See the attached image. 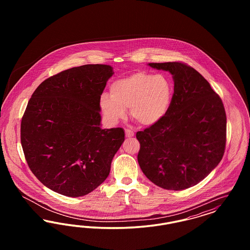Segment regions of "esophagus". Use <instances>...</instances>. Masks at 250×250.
<instances>
[{
    "instance_id": "1",
    "label": "esophagus",
    "mask_w": 250,
    "mask_h": 250,
    "mask_svg": "<svg viewBox=\"0 0 250 250\" xmlns=\"http://www.w3.org/2000/svg\"><path fill=\"white\" fill-rule=\"evenodd\" d=\"M125 137H126V138H131V137L134 136V132L131 130V129L126 128V129L125 130Z\"/></svg>"
}]
</instances>
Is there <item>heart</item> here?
<instances>
[{
    "label": "heart",
    "mask_w": 250,
    "mask_h": 250,
    "mask_svg": "<svg viewBox=\"0 0 250 250\" xmlns=\"http://www.w3.org/2000/svg\"><path fill=\"white\" fill-rule=\"evenodd\" d=\"M110 95L100 97V107L108 122L116 124L126 115L143 125H152L162 119L168 109L172 88L164 75L136 72L113 82Z\"/></svg>",
    "instance_id": "1"
}]
</instances>
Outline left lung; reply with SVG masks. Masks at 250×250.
Segmentation results:
<instances>
[{"label":"left lung","instance_id":"left-lung-1","mask_svg":"<svg viewBox=\"0 0 250 250\" xmlns=\"http://www.w3.org/2000/svg\"><path fill=\"white\" fill-rule=\"evenodd\" d=\"M171 73L174 92L165 116L136 134L138 162L145 176L167 190L199 184L221 161L226 147L227 117L220 96L183 62H151Z\"/></svg>","mask_w":250,"mask_h":250}]
</instances>
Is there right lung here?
Wrapping results in <instances>:
<instances>
[{
	"mask_svg": "<svg viewBox=\"0 0 250 250\" xmlns=\"http://www.w3.org/2000/svg\"><path fill=\"white\" fill-rule=\"evenodd\" d=\"M112 67L85 64L40 84L21 125L27 164L44 186L68 197L95 190L107 179L125 141L122 127L100 128V97Z\"/></svg>",
	"mask_w": 250,
	"mask_h": 250,
	"instance_id": "obj_1",
	"label": "right lung"
}]
</instances>
